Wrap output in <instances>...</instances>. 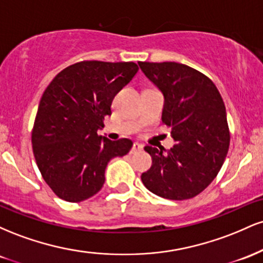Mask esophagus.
<instances>
[{
  "label": "esophagus",
  "instance_id": "1",
  "mask_svg": "<svg viewBox=\"0 0 263 263\" xmlns=\"http://www.w3.org/2000/svg\"><path fill=\"white\" fill-rule=\"evenodd\" d=\"M143 149V146L140 143H134V146H132L131 148V153H136V152H141V151Z\"/></svg>",
  "mask_w": 263,
  "mask_h": 263
}]
</instances>
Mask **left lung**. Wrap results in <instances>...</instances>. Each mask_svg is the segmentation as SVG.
<instances>
[{"instance_id": "left-lung-1", "label": "left lung", "mask_w": 263, "mask_h": 263, "mask_svg": "<svg viewBox=\"0 0 263 263\" xmlns=\"http://www.w3.org/2000/svg\"><path fill=\"white\" fill-rule=\"evenodd\" d=\"M164 96L162 121L172 128L171 149L146 146L152 167L142 173L144 186L171 200L194 198L218 176L230 144L226 108L206 75L174 62L138 63Z\"/></svg>"}]
</instances>
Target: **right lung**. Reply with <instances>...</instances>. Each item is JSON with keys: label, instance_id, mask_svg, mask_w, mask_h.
I'll return each mask as SVG.
<instances>
[{"label": "right lung", "instance_id": "right-lung-1", "mask_svg": "<svg viewBox=\"0 0 263 263\" xmlns=\"http://www.w3.org/2000/svg\"><path fill=\"white\" fill-rule=\"evenodd\" d=\"M137 71L134 62L85 60L60 71L45 89L32 131L33 155L57 197L79 203L95 195L110 159L129 152L131 140L111 141L98 131L116 93Z\"/></svg>", "mask_w": 263, "mask_h": 263}]
</instances>
